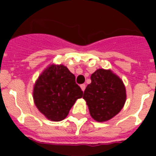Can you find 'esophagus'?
Listing matches in <instances>:
<instances>
[{"label": "esophagus", "instance_id": "esophagus-1", "mask_svg": "<svg viewBox=\"0 0 156 156\" xmlns=\"http://www.w3.org/2000/svg\"><path fill=\"white\" fill-rule=\"evenodd\" d=\"M80 87H81V89L83 90V91H84V90H85V89H86L85 84H82V85H80Z\"/></svg>", "mask_w": 156, "mask_h": 156}]
</instances>
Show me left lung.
<instances>
[{
	"instance_id": "1",
	"label": "left lung",
	"mask_w": 156,
	"mask_h": 156,
	"mask_svg": "<svg viewBox=\"0 0 156 156\" xmlns=\"http://www.w3.org/2000/svg\"><path fill=\"white\" fill-rule=\"evenodd\" d=\"M90 79L83 94L90 116L99 122L108 121L120 112L126 103L125 85L110 69H99Z\"/></svg>"
}]
</instances>
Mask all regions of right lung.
Instances as JSON below:
<instances>
[{"label": "right lung", "mask_w": 156, "mask_h": 156, "mask_svg": "<svg viewBox=\"0 0 156 156\" xmlns=\"http://www.w3.org/2000/svg\"><path fill=\"white\" fill-rule=\"evenodd\" d=\"M75 76L63 65H51L35 82L33 99L39 111L48 120L66 118L75 101L83 96Z\"/></svg>", "instance_id": "add662e5"}]
</instances>
